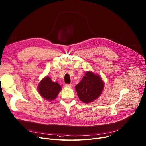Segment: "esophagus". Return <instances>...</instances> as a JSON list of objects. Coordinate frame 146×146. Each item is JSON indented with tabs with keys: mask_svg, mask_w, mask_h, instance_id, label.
<instances>
[{
	"mask_svg": "<svg viewBox=\"0 0 146 146\" xmlns=\"http://www.w3.org/2000/svg\"><path fill=\"white\" fill-rule=\"evenodd\" d=\"M65 86L67 87H70V88H71V87H72V86H73V84H66Z\"/></svg>",
	"mask_w": 146,
	"mask_h": 146,
	"instance_id": "obj_1",
	"label": "esophagus"
}]
</instances>
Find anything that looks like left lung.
I'll use <instances>...</instances> for the list:
<instances>
[{
	"instance_id": "obj_1",
	"label": "left lung",
	"mask_w": 146,
	"mask_h": 146,
	"mask_svg": "<svg viewBox=\"0 0 146 146\" xmlns=\"http://www.w3.org/2000/svg\"><path fill=\"white\" fill-rule=\"evenodd\" d=\"M104 85L99 75H96L92 72H87L75 88L79 99L83 103H89L99 98Z\"/></svg>"
}]
</instances>
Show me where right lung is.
<instances>
[{"label": "right lung", "instance_id": "add662e5", "mask_svg": "<svg viewBox=\"0 0 146 146\" xmlns=\"http://www.w3.org/2000/svg\"><path fill=\"white\" fill-rule=\"evenodd\" d=\"M61 89L59 84L53 82L48 76L43 78L38 86V91L41 96L48 101L54 100Z\"/></svg>", "mask_w": 146, "mask_h": 146}]
</instances>
